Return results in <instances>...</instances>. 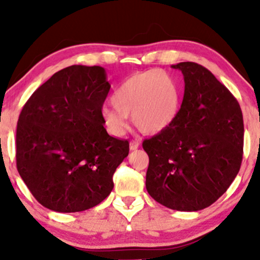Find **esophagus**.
Segmentation results:
<instances>
[{
	"instance_id": "esophagus-1",
	"label": "esophagus",
	"mask_w": 260,
	"mask_h": 260,
	"mask_svg": "<svg viewBox=\"0 0 260 260\" xmlns=\"http://www.w3.org/2000/svg\"><path fill=\"white\" fill-rule=\"evenodd\" d=\"M139 145H140V140L139 139L131 140V149H132V150H136V149H138Z\"/></svg>"
}]
</instances>
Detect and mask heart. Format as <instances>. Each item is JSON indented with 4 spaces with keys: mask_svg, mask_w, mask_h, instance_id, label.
I'll list each match as a JSON object with an SVG mask.
<instances>
[{
    "mask_svg": "<svg viewBox=\"0 0 260 260\" xmlns=\"http://www.w3.org/2000/svg\"><path fill=\"white\" fill-rule=\"evenodd\" d=\"M113 101L101 109V116L116 136L129 127L131 116L144 133H160L174 124L182 106L178 80L161 70H150L128 77L113 92Z\"/></svg>",
    "mask_w": 260,
    "mask_h": 260,
    "instance_id": "b5f03b06",
    "label": "heart"
}]
</instances>
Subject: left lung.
<instances>
[{"instance_id":"1","label":"left lung","mask_w":260,"mask_h":260,"mask_svg":"<svg viewBox=\"0 0 260 260\" xmlns=\"http://www.w3.org/2000/svg\"><path fill=\"white\" fill-rule=\"evenodd\" d=\"M184 95L171 127L143 142L149 156L145 187L151 198L178 211L208 208L240 171L243 116L240 104L210 71L180 62Z\"/></svg>"}]
</instances>
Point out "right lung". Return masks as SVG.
I'll list each match as a JSON object with an SVG mask.
<instances>
[{"label": "right lung", "mask_w": 260, "mask_h": 260, "mask_svg": "<svg viewBox=\"0 0 260 260\" xmlns=\"http://www.w3.org/2000/svg\"><path fill=\"white\" fill-rule=\"evenodd\" d=\"M105 68L74 64L32 92L17 124V169L50 210L77 213L100 204L128 156V140L110 136L101 109L110 90Z\"/></svg>", "instance_id": "add662e5"}]
</instances>
